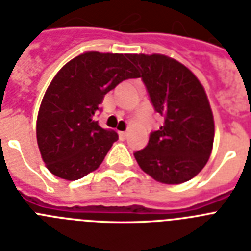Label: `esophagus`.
Masks as SVG:
<instances>
[{
  "label": "esophagus",
  "instance_id": "obj_1",
  "mask_svg": "<svg viewBox=\"0 0 251 251\" xmlns=\"http://www.w3.org/2000/svg\"><path fill=\"white\" fill-rule=\"evenodd\" d=\"M119 135H120V139L125 140L126 138H127V132H126V131H120Z\"/></svg>",
  "mask_w": 251,
  "mask_h": 251
}]
</instances>
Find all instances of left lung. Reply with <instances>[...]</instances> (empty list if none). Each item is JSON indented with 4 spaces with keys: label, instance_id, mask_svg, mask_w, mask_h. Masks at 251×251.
<instances>
[{
    "label": "left lung",
    "instance_id": "obj_1",
    "mask_svg": "<svg viewBox=\"0 0 251 251\" xmlns=\"http://www.w3.org/2000/svg\"><path fill=\"white\" fill-rule=\"evenodd\" d=\"M140 71L154 111L164 117L136 162L154 180L180 184L196 176L210 157L214 119L206 93L182 63L160 54H130Z\"/></svg>",
    "mask_w": 251,
    "mask_h": 251
}]
</instances>
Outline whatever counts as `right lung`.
Wrapping results in <instances>:
<instances>
[{"instance_id": "1", "label": "right lung", "mask_w": 251, "mask_h": 251, "mask_svg": "<svg viewBox=\"0 0 251 251\" xmlns=\"http://www.w3.org/2000/svg\"><path fill=\"white\" fill-rule=\"evenodd\" d=\"M139 73L129 54L87 51L63 67L45 93L37 116V143L49 172L77 180L103 162L117 132L95 121L104 95Z\"/></svg>"}]
</instances>
